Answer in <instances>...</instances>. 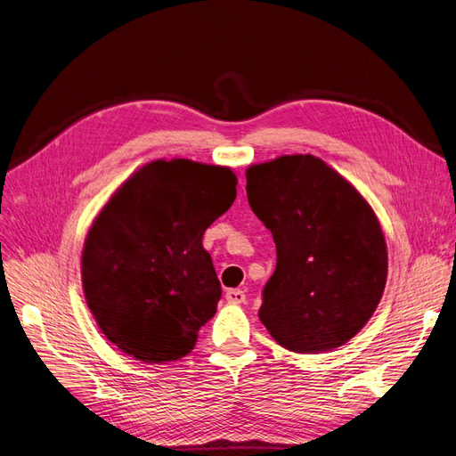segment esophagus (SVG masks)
<instances>
[{
	"label": "esophagus",
	"instance_id": "obj_1",
	"mask_svg": "<svg viewBox=\"0 0 456 456\" xmlns=\"http://www.w3.org/2000/svg\"><path fill=\"white\" fill-rule=\"evenodd\" d=\"M225 298L227 302H231V305H242L246 300V293L242 289H227Z\"/></svg>",
	"mask_w": 456,
	"mask_h": 456
}]
</instances>
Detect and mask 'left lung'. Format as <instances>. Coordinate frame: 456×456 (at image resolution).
<instances>
[{
	"mask_svg": "<svg viewBox=\"0 0 456 456\" xmlns=\"http://www.w3.org/2000/svg\"><path fill=\"white\" fill-rule=\"evenodd\" d=\"M246 182L249 207L276 244L261 323L295 353L344 346L372 317L387 281V244L372 207L310 154L251 165Z\"/></svg>",
	"mask_w": 456,
	"mask_h": 456,
	"instance_id": "left-lung-1",
	"label": "left lung"
}]
</instances>
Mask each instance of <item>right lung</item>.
<instances>
[{
	"label": "right lung",
	"instance_id": "right-lung-1",
	"mask_svg": "<svg viewBox=\"0 0 456 456\" xmlns=\"http://www.w3.org/2000/svg\"><path fill=\"white\" fill-rule=\"evenodd\" d=\"M237 197L229 167L156 159L133 173L94 219L82 288L107 338L142 362L195 347L222 285L202 234Z\"/></svg>",
	"mask_w": 456,
	"mask_h": 456
}]
</instances>
